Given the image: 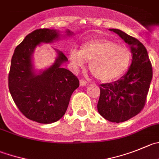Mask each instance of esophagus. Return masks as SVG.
Masks as SVG:
<instances>
[{
	"label": "esophagus",
	"instance_id": "esophagus-1",
	"mask_svg": "<svg viewBox=\"0 0 159 159\" xmlns=\"http://www.w3.org/2000/svg\"><path fill=\"white\" fill-rule=\"evenodd\" d=\"M80 84L81 87H84V86L87 85V82L84 80H80Z\"/></svg>",
	"mask_w": 159,
	"mask_h": 159
}]
</instances>
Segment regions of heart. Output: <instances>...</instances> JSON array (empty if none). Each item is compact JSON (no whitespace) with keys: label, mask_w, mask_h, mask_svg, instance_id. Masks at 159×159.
Here are the masks:
<instances>
[{"label":"heart","mask_w":159,"mask_h":159,"mask_svg":"<svg viewBox=\"0 0 159 159\" xmlns=\"http://www.w3.org/2000/svg\"><path fill=\"white\" fill-rule=\"evenodd\" d=\"M133 54L128 47L105 39L84 43L80 51H70V61L75 67H83L84 60L90 62L92 75L103 83L116 81L123 76L131 66Z\"/></svg>","instance_id":"obj_1"}]
</instances>
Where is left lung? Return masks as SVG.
I'll return each mask as SVG.
<instances>
[{
	"mask_svg": "<svg viewBox=\"0 0 159 159\" xmlns=\"http://www.w3.org/2000/svg\"><path fill=\"white\" fill-rule=\"evenodd\" d=\"M130 46L133 60L129 69L119 80L101 84L98 111L111 122L129 120L141 111L152 79V63L143 43L126 33L110 29Z\"/></svg>",
	"mask_w": 159,
	"mask_h": 159,
	"instance_id": "left-lung-1",
	"label": "left lung"
}]
</instances>
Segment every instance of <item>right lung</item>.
<instances>
[{
	"label": "right lung",
	"instance_id": "right-lung-1",
	"mask_svg": "<svg viewBox=\"0 0 159 159\" xmlns=\"http://www.w3.org/2000/svg\"><path fill=\"white\" fill-rule=\"evenodd\" d=\"M67 35L72 32L67 30ZM60 37L58 31L39 29L30 33L14 51L8 74V88L19 111L30 120L52 123L65 115L71 95L80 86L79 80L68 69L61 68L68 61L57 50L58 58L47 69L36 74L32 55L41 43H52Z\"/></svg>",
	"mask_w": 159,
	"mask_h": 159
}]
</instances>
